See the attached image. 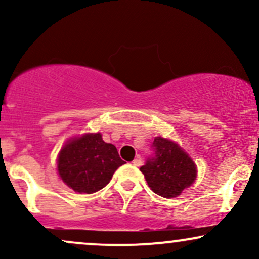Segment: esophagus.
I'll return each mask as SVG.
<instances>
[{"label": "esophagus", "mask_w": 259, "mask_h": 259, "mask_svg": "<svg viewBox=\"0 0 259 259\" xmlns=\"http://www.w3.org/2000/svg\"><path fill=\"white\" fill-rule=\"evenodd\" d=\"M133 164L135 165V167H141V165H142V160H141V157H140V156L136 157V158L133 160Z\"/></svg>", "instance_id": "esophagus-1"}]
</instances>
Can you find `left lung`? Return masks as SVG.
<instances>
[{
	"label": "left lung",
	"instance_id": "left-lung-1",
	"mask_svg": "<svg viewBox=\"0 0 259 259\" xmlns=\"http://www.w3.org/2000/svg\"><path fill=\"white\" fill-rule=\"evenodd\" d=\"M152 148L154 153L140 170L154 194L165 198L177 197L195 181L196 164L179 145L168 139L157 136Z\"/></svg>",
	"mask_w": 259,
	"mask_h": 259
}]
</instances>
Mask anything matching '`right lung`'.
I'll return each instance as SVG.
<instances>
[{"label":"right lung","instance_id":"1","mask_svg":"<svg viewBox=\"0 0 259 259\" xmlns=\"http://www.w3.org/2000/svg\"><path fill=\"white\" fill-rule=\"evenodd\" d=\"M124 160L117 147L107 144L100 133L70 139L57 159L61 179L79 194H92L103 189Z\"/></svg>","mask_w":259,"mask_h":259}]
</instances>
